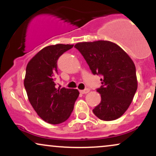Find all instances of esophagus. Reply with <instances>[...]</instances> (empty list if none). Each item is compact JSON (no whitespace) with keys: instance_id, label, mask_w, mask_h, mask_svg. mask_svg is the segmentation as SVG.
I'll use <instances>...</instances> for the list:
<instances>
[{"instance_id":"esophagus-1","label":"esophagus","mask_w":156,"mask_h":156,"mask_svg":"<svg viewBox=\"0 0 156 156\" xmlns=\"http://www.w3.org/2000/svg\"><path fill=\"white\" fill-rule=\"evenodd\" d=\"M89 89H83V90H80V92L81 93V94H87V93L89 92Z\"/></svg>"}]
</instances>
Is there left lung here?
<instances>
[{
  "mask_svg": "<svg viewBox=\"0 0 156 156\" xmlns=\"http://www.w3.org/2000/svg\"><path fill=\"white\" fill-rule=\"evenodd\" d=\"M94 75L101 76L102 86L97 89L101 101L93 109L100 119H117L126 112L137 90L133 60L117 44L110 41L78 42L75 45Z\"/></svg>",
  "mask_w": 156,
  "mask_h": 156,
  "instance_id": "obj_1",
  "label": "left lung"
}]
</instances>
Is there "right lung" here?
I'll return each mask as SVG.
<instances>
[{
  "label": "right lung",
  "instance_id": "1",
  "mask_svg": "<svg viewBox=\"0 0 156 156\" xmlns=\"http://www.w3.org/2000/svg\"><path fill=\"white\" fill-rule=\"evenodd\" d=\"M73 47L64 44L47 46L27 64L24 87L28 101L39 117L50 124L67 120L79 95L78 89L55 88L57 60Z\"/></svg>",
  "mask_w": 156,
  "mask_h": 156
}]
</instances>
